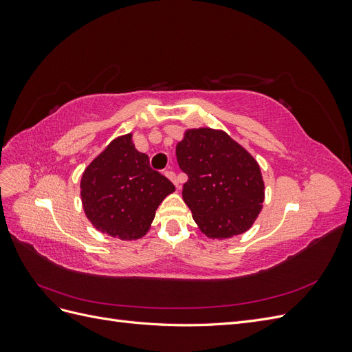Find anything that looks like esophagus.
I'll use <instances>...</instances> for the list:
<instances>
[{
  "label": "esophagus",
  "instance_id": "34e87169",
  "mask_svg": "<svg viewBox=\"0 0 352 352\" xmlns=\"http://www.w3.org/2000/svg\"><path fill=\"white\" fill-rule=\"evenodd\" d=\"M170 180H172V182L175 184V186L176 188H179V182H177V177H176V175H175V172H172V170H167V172L164 173Z\"/></svg>",
  "mask_w": 352,
  "mask_h": 352
}]
</instances>
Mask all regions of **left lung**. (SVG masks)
<instances>
[{
  "label": "left lung",
  "mask_w": 352,
  "mask_h": 352,
  "mask_svg": "<svg viewBox=\"0 0 352 352\" xmlns=\"http://www.w3.org/2000/svg\"><path fill=\"white\" fill-rule=\"evenodd\" d=\"M188 175L182 197L201 232L226 239L248 230L264 199V182L252 155L221 131H186L176 145Z\"/></svg>",
  "instance_id": "1"
}]
</instances>
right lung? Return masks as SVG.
I'll return each instance as SVG.
<instances>
[{
  "label": "right lung",
  "mask_w": 352,
  "mask_h": 352,
  "mask_svg": "<svg viewBox=\"0 0 352 352\" xmlns=\"http://www.w3.org/2000/svg\"><path fill=\"white\" fill-rule=\"evenodd\" d=\"M173 184L155 172L146 154L136 151L132 135L114 140L87 167L80 180L85 214L102 233L123 241L140 239Z\"/></svg>",
  "instance_id": "obj_1"
}]
</instances>
